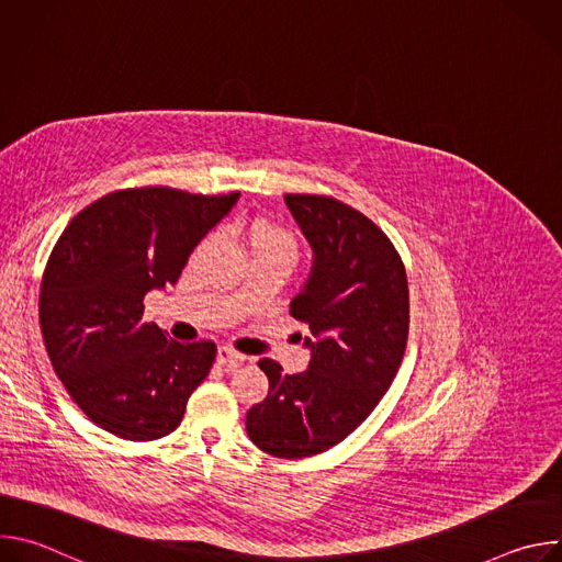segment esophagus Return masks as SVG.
Segmentation results:
<instances>
[{
    "label": "esophagus",
    "mask_w": 562,
    "mask_h": 562,
    "mask_svg": "<svg viewBox=\"0 0 562 562\" xmlns=\"http://www.w3.org/2000/svg\"><path fill=\"white\" fill-rule=\"evenodd\" d=\"M217 362L224 364V367H235V364H239V362H245V356L233 351L231 347H220V349H217Z\"/></svg>",
    "instance_id": "1"
}]
</instances>
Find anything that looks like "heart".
<instances>
[{
	"mask_svg": "<svg viewBox=\"0 0 562 562\" xmlns=\"http://www.w3.org/2000/svg\"><path fill=\"white\" fill-rule=\"evenodd\" d=\"M243 235L247 237L254 254H286L291 258L295 256V239L278 226L256 222L245 226Z\"/></svg>",
	"mask_w": 562,
	"mask_h": 562,
	"instance_id": "b5f03b06",
	"label": "heart"
}]
</instances>
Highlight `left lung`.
Listing matches in <instances>:
<instances>
[{
	"label": "left lung",
	"mask_w": 562,
	"mask_h": 562,
	"mask_svg": "<svg viewBox=\"0 0 562 562\" xmlns=\"http://www.w3.org/2000/svg\"><path fill=\"white\" fill-rule=\"evenodd\" d=\"M284 202L313 251L291 315L306 325L308 367L258 364L269 395L247 414V434L276 458H306L342 442L373 412L403 362L409 286L389 237L360 211L325 195Z\"/></svg>",
	"instance_id": "1"
}]
</instances>
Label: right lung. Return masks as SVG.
<instances>
[{
  "mask_svg": "<svg viewBox=\"0 0 562 562\" xmlns=\"http://www.w3.org/2000/svg\"><path fill=\"white\" fill-rule=\"evenodd\" d=\"M237 200L126 189L89 204L59 235L42 278L40 325L57 378L104 431L157 440L182 423L215 345H180L142 323L144 295L178 282Z\"/></svg>",
  "mask_w": 562,
  "mask_h": 562,
  "instance_id": "obj_1",
  "label": "right lung"
}]
</instances>
